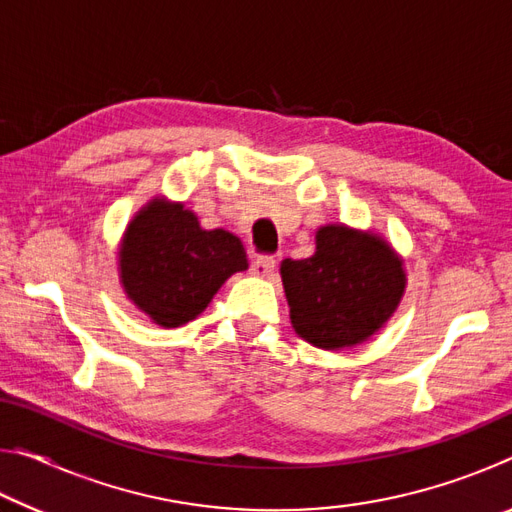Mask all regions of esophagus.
I'll return each instance as SVG.
<instances>
[{
    "mask_svg": "<svg viewBox=\"0 0 512 512\" xmlns=\"http://www.w3.org/2000/svg\"><path fill=\"white\" fill-rule=\"evenodd\" d=\"M250 271H253V275H257V277H268L275 271V257H271V255L257 257L253 266H250Z\"/></svg>",
    "mask_w": 512,
    "mask_h": 512,
    "instance_id": "esophagus-1",
    "label": "esophagus"
}]
</instances>
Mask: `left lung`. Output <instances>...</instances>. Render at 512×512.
Instances as JSON below:
<instances>
[{
  "instance_id": "left-lung-1",
  "label": "left lung",
  "mask_w": 512,
  "mask_h": 512,
  "mask_svg": "<svg viewBox=\"0 0 512 512\" xmlns=\"http://www.w3.org/2000/svg\"><path fill=\"white\" fill-rule=\"evenodd\" d=\"M291 325L323 350L368 341L388 323L406 287L402 259L384 239L348 225H323L316 253L280 266Z\"/></svg>"
}]
</instances>
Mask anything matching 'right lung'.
Returning a JSON list of instances; mask_svg holds the SVG:
<instances>
[{
	"instance_id": "add662e5",
	"label": "right lung",
	"mask_w": 512,
	"mask_h": 512,
	"mask_svg": "<svg viewBox=\"0 0 512 512\" xmlns=\"http://www.w3.org/2000/svg\"><path fill=\"white\" fill-rule=\"evenodd\" d=\"M246 268L239 237L203 230L192 210L164 198H153L133 216L119 246L121 287L160 327L194 320L221 284Z\"/></svg>"
}]
</instances>
